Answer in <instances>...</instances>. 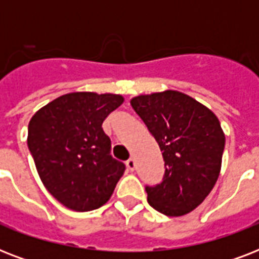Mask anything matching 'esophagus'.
I'll list each match as a JSON object with an SVG mask.
<instances>
[{
	"label": "esophagus",
	"instance_id": "obj_1",
	"mask_svg": "<svg viewBox=\"0 0 259 259\" xmlns=\"http://www.w3.org/2000/svg\"><path fill=\"white\" fill-rule=\"evenodd\" d=\"M126 166H127V169L133 172V170L136 169V160H134V158H129V160L126 161Z\"/></svg>",
	"mask_w": 259,
	"mask_h": 259
}]
</instances>
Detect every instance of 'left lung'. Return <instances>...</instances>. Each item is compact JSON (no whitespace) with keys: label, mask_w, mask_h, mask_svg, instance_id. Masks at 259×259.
Here are the masks:
<instances>
[{"label":"left lung","mask_w":259,"mask_h":259,"mask_svg":"<svg viewBox=\"0 0 259 259\" xmlns=\"http://www.w3.org/2000/svg\"><path fill=\"white\" fill-rule=\"evenodd\" d=\"M130 105L165 161L161 183L145 188L148 203L166 217L191 212L208 196L221 173L226 142L221 122L208 107L175 90L138 95Z\"/></svg>","instance_id":"8db88e82"}]
</instances>
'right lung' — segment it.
<instances>
[{"mask_svg":"<svg viewBox=\"0 0 259 259\" xmlns=\"http://www.w3.org/2000/svg\"><path fill=\"white\" fill-rule=\"evenodd\" d=\"M123 103L118 94L70 93L36 111L28 148L42 184L64 207L86 212L107 203L125 164L111 157L102 123Z\"/></svg>","mask_w":259,"mask_h":259,"instance_id":"add662e5","label":"right lung"}]
</instances>
